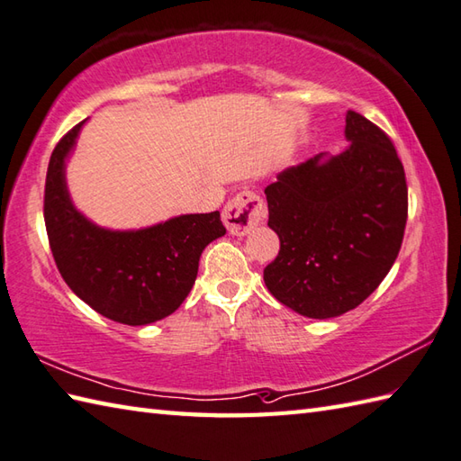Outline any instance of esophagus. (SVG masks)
<instances>
[{
    "label": "esophagus",
    "instance_id": "esophagus-1",
    "mask_svg": "<svg viewBox=\"0 0 461 461\" xmlns=\"http://www.w3.org/2000/svg\"><path fill=\"white\" fill-rule=\"evenodd\" d=\"M266 218V205L256 192L243 190L231 198L221 212V220L231 236H248Z\"/></svg>",
    "mask_w": 461,
    "mask_h": 461
}]
</instances>
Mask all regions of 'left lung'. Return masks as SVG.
Instances as JSON below:
<instances>
[{"instance_id": "1", "label": "left lung", "mask_w": 461, "mask_h": 461, "mask_svg": "<svg viewBox=\"0 0 461 461\" xmlns=\"http://www.w3.org/2000/svg\"><path fill=\"white\" fill-rule=\"evenodd\" d=\"M337 156L321 152L266 188L277 258L263 269L269 293L309 319L358 307L394 266L404 240L408 185L393 140L348 111Z\"/></svg>"}]
</instances>
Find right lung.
Instances as JSON below:
<instances>
[{
  "mask_svg": "<svg viewBox=\"0 0 461 461\" xmlns=\"http://www.w3.org/2000/svg\"><path fill=\"white\" fill-rule=\"evenodd\" d=\"M83 124L59 140L49 160V246L61 277L86 305L122 325H150L188 297L202 251L225 233L220 212L185 213L142 230L99 228L75 208L65 180V162Z\"/></svg>",
  "mask_w": 461,
  "mask_h": 461,
  "instance_id": "right-lung-1",
  "label": "right lung"
}]
</instances>
